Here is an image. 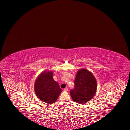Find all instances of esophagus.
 <instances>
[{"label": "esophagus", "instance_id": "obj_1", "mask_svg": "<svg viewBox=\"0 0 130 130\" xmlns=\"http://www.w3.org/2000/svg\"><path fill=\"white\" fill-rule=\"evenodd\" d=\"M63 90H64V91H68V87H66V88H64V89H63Z\"/></svg>", "mask_w": 130, "mask_h": 130}]
</instances>
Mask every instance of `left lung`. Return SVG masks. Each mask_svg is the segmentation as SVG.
<instances>
[{"label":"left lung","instance_id":"obj_1","mask_svg":"<svg viewBox=\"0 0 130 130\" xmlns=\"http://www.w3.org/2000/svg\"><path fill=\"white\" fill-rule=\"evenodd\" d=\"M97 90V82L93 75L85 69L79 70L75 80V87L70 90L72 100L83 104L90 100Z\"/></svg>","mask_w":130,"mask_h":130}]
</instances>
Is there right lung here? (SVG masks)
<instances>
[{
	"label": "right lung",
	"instance_id": "right-lung-1",
	"mask_svg": "<svg viewBox=\"0 0 130 130\" xmlns=\"http://www.w3.org/2000/svg\"><path fill=\"white\" fill-rule=\"evenodd\" d=\"M34 90L38 98L47 103L56 101L62 91L59 84L53 79L52 71H44L37 78Z\"/></svg>",
	"mask_w": 130,
	"mask_h": 130
}]
</instances>
